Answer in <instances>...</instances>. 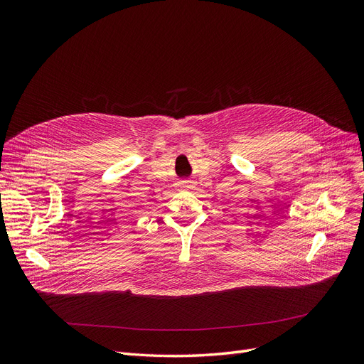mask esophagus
<instances>
[{
	"instance_id": "obj_1",
	"label": "esophagus",
	"mask_w": 364,
	"mask_h": 364,
	"mask_svg": "<svg viewBox=\"0 0 364 364\" xmlns=\"http://www.w3.org/2000/svg\"><path fill=\"white\" fill-rule=\"evenodd\" d=\"M183 187L184 188H192V184H190L188 181H186V183H183Z\"/></svg>"
}]
</instances>
